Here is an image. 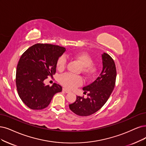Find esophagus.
I'll use <instances>...</instances> for the list:
<instances>
[{"label":"esophagus","instance_id":"esophagus-1","mask_svg":"<svg viewBox=\"0 0 146 146\" xmlns=\"http://www.w3.org/2000/svg\"><path fill=\"white\" fill-rule=\"evenodd\" d=\"M62 90L64 91V92H66V93H70V91L67 90L66 88H64L62 89Z\"/></svg>","mask_w":146,"mask_h":146}]
</instances>
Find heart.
<instances>
[{
	"mask_svg": "<svg viewBox=\"0 0 146 146\" xmlns=\"http://www.w3.org/2000/svg\"><path fill=\"white\" fill-rule=\"evenodd\" d=\"M72 58L77 60L82 66V73L86 76L90 77L96 72V68L92 66L93 59L88 53L85 52L74 53ZM67 59L66 56H62L59 58L57 62V68L59 71L63 70L66 66ZM61 84L69 90H72L80 85L82 83V79L80 76L67 73L62 75L60 78Z\"/></svg>",
	"mask_w": 146,
	"mask_h": 146,
	"instance_id": "1",
	"label": "heart"
}]
</instances>
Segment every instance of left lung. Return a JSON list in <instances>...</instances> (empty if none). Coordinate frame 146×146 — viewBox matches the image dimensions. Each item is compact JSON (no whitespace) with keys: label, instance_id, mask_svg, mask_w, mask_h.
Segmentation results:
<instances>
[{"label":"left lung","instance_id":"8db88e82","mask_svg":"<svg viewBox=\"0 0 146 146\" xmlns=\"http://www.w3.org/2000/svg\"><path fill=\"white\" fill-rule=\"evenodd\" d=\"M103 68L99 76L91 84L83 88L87 98L77 96L70 104V110L79 116H88L99 111L108 100L115 84L116 67L113 59L108 53L102 55Z\"/></svg>","mask_w":146,"mask_h":146}]
</instances>
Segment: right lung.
Masks as SVG:
<instances>
[{"instance_id": "obj_1", "label": "right lung", "mask_w": 146, "mask_h": 146, "mask_svg": "<svg viewBox=\"0 0 146 146\" xmlns=\"http://www.w3.org/2000/svg\"><path fill=\"white\" fill-rule=\"evenodd\" d=\"M66 48L38 43L28 48L21 56L16 70L15 82L21 100L31 110H39L49 105L62 87L54 83L50 87L44 80L56 73L59 58Z\"/></svg>"}]
</instances>
